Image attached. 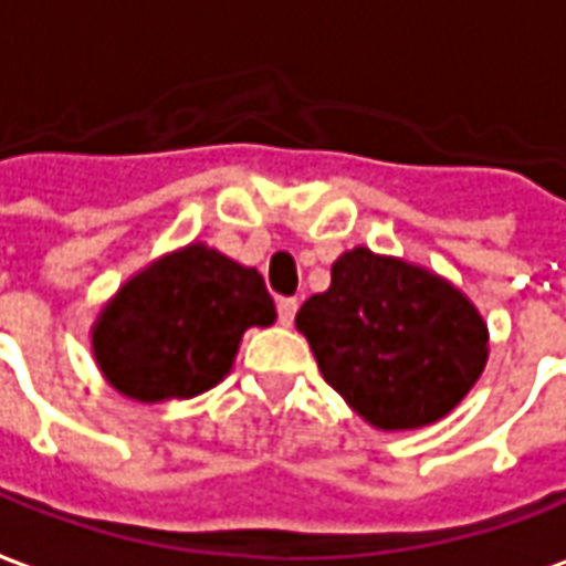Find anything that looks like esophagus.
<instances>
[{
    "label": "esophagus",
    "instance_id": "34e87169",
    "mask_svg": "<svg viewBox=\"0 0 566 566\" xmlns=\"http://www.w3.org/2000/svg\"><path fill=\"white\" fill-rule=\"evenodd\" d=\"M295 311H298V302H295V298H280V302H276V314H280V323H283V326H292Z\"/></svg>",
    "mask_w": 566,
    "mask_h": 566
}]
</instances>
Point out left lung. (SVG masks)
Listing matches in <instances>:
<instances>
[{
    "label": "left lung",
    "mask_w": 566,
    "mask_h": 566,
    "mask_svg": "<svg viewBox=\"0 0 566 566\" xmlns=\"http://www.w3.org/2000/svg\"><path fill=\"white\" fill-rule=\"evenodd\" d=\"M295 329L323 379L379 431H412L453 412L490 354V329L465 292L366 245L335 259L329 290L307 298Z\"/></svg>",
    "instance_id": "1"
}]
</instances>
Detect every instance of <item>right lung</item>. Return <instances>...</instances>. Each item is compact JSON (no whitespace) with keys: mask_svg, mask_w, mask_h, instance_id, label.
I'll return each instance as SVG.
<instances>
[{"mask_svg":"<svg viewBox=\"0 0 566 566\" xmlns=\"http://www.w3.org/2000/svg\"><path fill=\"white\" fill-rule=\"evenodd\" d=\"M276 321L255 268L187 243L128 276L92 323V357L138 403L187 400L233 369L245 329Z\"/></svg>","mask_w":566,"mask_h":566,"instance_id":"obj_1","label":"right lung"}]
</instances>
